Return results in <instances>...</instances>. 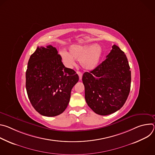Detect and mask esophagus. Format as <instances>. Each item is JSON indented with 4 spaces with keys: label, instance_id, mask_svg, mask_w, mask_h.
<instances>
[{
    "label": "esophagus",
    "instance_id": "34e87169",
    "mask_svg": "<svg viewBox=\"0 0 155 155\" xmlns=\"http://www.w3.org/2000/svg\"><path fill=\"white\" fill-rule=\"evenodd\" d=\"M77 73L78 75V76H79V80H81V78H82V73L81 72H80V71H77Z\"/></svg>",
    "mask_w": 155,
    "mask_h": 155
}]
</instances>
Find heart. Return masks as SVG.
I'll list each match as a JSON object with an SVG mask.
<instances>
[{
	"label": "heart",
	"mask_w": 155,
	"mask_h": 155,
	"mask_svg": "<svg viewBox=\"0 0 155 155\" xmlns=\"http://www.w3.org/2000/svg\"><path fill=\"white\" fill-rule=\"evenodd\" d=\"M102 50L100 46H81L73 45L69 48V53L67 51L61 52L64 62L68 65L75 64V60L80 61L81 67L86 70L95 69L102 57Z\"/></svg>",
	"instance_id": "b5f03b06"
}]
</instances>
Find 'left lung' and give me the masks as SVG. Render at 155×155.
<instances>
[{
  "mask_svg": "<svg viewBox=\"0 0 155 155\" xmlns=\"http://www.w3.org/2000/svg\"><path fill=\"white\" fill-rule=\"evenodd\" d=\"M101 64L90 72H84L82 81L85 100L100 115L112 114L124 104L130 88L131 74L127 57L117 45Z\"/></svg>",
  "mask_w": 155,
  "mask_h": 155,
  "instance_id": "1",
  "label": "left lung"
}]
</instances>
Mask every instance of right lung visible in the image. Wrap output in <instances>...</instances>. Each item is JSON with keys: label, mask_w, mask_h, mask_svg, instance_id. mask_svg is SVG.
<instances>
[{"label": "right lung", "mask_w": 155, "mask_h": 155, "mask_svg": "<svg viewBox=\"0 0 155 155\" xmlns=\"http://www.w3.org/2000/svg\"><path fill=\"white\" fill-rule=\"evenodd\" d=\"M61 56L51 45L38 47L31 56L26 72V87L29 101L37 112L45 117L61 114L67 108L71 90L79 80L65 68Z\"/></svg>", "instance_id": "1"}]
</instances>
